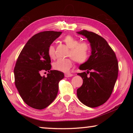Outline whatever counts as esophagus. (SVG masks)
<instances>
[{"instance_id":"1","label":"esophagus","mask_w":133,"mask_h":133,"mask_svg":"<svg viewBox=\"0 0 133 133\" xmlns=\"http://www.w3.org/2000/svg\"><path fill=\"white\" fill-rule=\"evenodd\" d=\"M64 76H65V77H71V76H73V75L71 73H65Z\"/></svg>"}]
</instances>
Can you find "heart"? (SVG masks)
Returning <instances> with one entry per match:
<instances>
[{"label": "heart", "mask_w": 133, "mask_h": 133, "mask_svg": "<svg viewBox=\"0 0 133 133\" xmlns=\"http://www.w3.org/2000/svg\"><path fill=\"white\" fill-rule=\"evenodd\" d=\"M63 41L67 47L70 48L68 55L71 56L76 62L83 63L86 62L89 58L90 49L88 43L85 42L79 43L78 40L70 35L65 36ZM48 55L51 58L55 57V49L53 45L49 46L48 50ZM73 63V58H59L53 63V68L58 71L66 72L69 71Z\"/></svg>", "instance_id": "1"}]
</instances>
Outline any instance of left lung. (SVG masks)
<instances>
[{
    "label": "left lung",
    "instance_id": "8db88e82",
    "mask_svg": "<svg viewBox=\"0 0 133 133\" xmlns=\"http://www.w3.org/2000/svg\"><path fill=\"white\" fill-rule=\"evenodd\" d=\"M77 33L87 38L91 49L89 59L79 66L80 70L86 72L77 74L83 82L77 90V97L86 106H100L111 96L117 78L118 66L116 56L106 40L100 36L85 30Z\"/></svg>",
    "mask_w": 133,
    "mask_h": 133
}]
</instances>
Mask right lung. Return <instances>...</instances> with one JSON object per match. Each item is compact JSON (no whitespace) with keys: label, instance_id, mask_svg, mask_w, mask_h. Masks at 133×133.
Wrapping results in <instances>:
<instances>
[{"label":"right lung","instance_id":"1","mask_svg":"<svg viewBox=\"0 0 133 133\" xmlns=\"http://www.w3.org/2000/svg\"><path fill=\"white\" fill-rule=\"evenodd\" d=\"M62 31H45L31 37L18 57L14 69L15 83L24 102L33 109L42 110L49 106L57 95L58 82L64 73L51 70L49 46L60 36ZM48 71L47 77L40 76Z\"/></svg>","mask_w":133,"mask_h":133}]
</instances>
